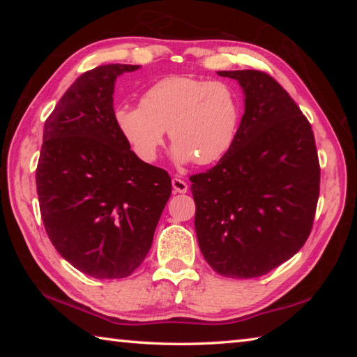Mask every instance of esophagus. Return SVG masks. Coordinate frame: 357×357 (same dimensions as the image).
<instances>
[{
  "instance_id": "esophagus-1",
  "label": "esophagus",
  "mask_w": 357,
  "mask_h": 357,
  "mask_svg": "<svg viewBox=\"0 0 357 357\" xmlns=\"http://www.w3.org/2000/svg\"><path fill=\"white\" fill-rule=\"evenodd\" d=\"M172 185H173V190L178 193H185L187 190H189V185H187L185 181L179 179V178H173Z\"/></svg>"
}]
</instances>
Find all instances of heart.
I'll return each instance as SVG.
<instances>
[{
	"label": "heart",
	"instance_id": "b5f03b06",
	"mask_svg": "<svg viewBox=\"0 0 357 357\" xmlns=\"http://www.w3.org/2000/svg\"><path fill=\"white\" fill-rule=\"evenodd\" d=\"M114 126L138 159L155 160L168 129L173 157L211 165L233 148L241 126V100L220 80L170 75L143 93L140 107L119 105Z\"/></svg>",
	"mask_w": 357,
	"mask_h": 357
}]
</instances>
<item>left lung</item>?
Masks as SVG:
<instances>
[{
  "mask_svg": "<svg viewBox=\"0 0 357 357\" xmlns=\"http://www.w3.org/2000/svg\"><path fill=\"white\" fill-rule=\"evenodd\" d=\"M244 89L245 110L229 153L190 176L195 231L217 274L253 279L298 253L312 231L319 160L312 126L273 77L219 70Z\"/></svg>",
  "mask_w": 357,
  "mask_h": 357,
  "instance_id": "left-lung-1",
  "label": "left lung"
}]
</instances>
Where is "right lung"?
<instances>
[{
  "instance_id": "add662e5",
  "label": "right lung",
  "mask_w": 357,
  "mask_h": 357,
  "mask_svg": "<svg viewBox=\"0 0 357 357\" xmlns=\"http://www.w3.org/2000/svg\"><path fill=\"white\" fill-rule=\"evenodd\" d=\"M105 64L70 84L44 126L36 187L59 255L94 279H124L143 263L172 195V178L132 153L114 126L116 77Z\"/></svg>"
}]
</instances>
